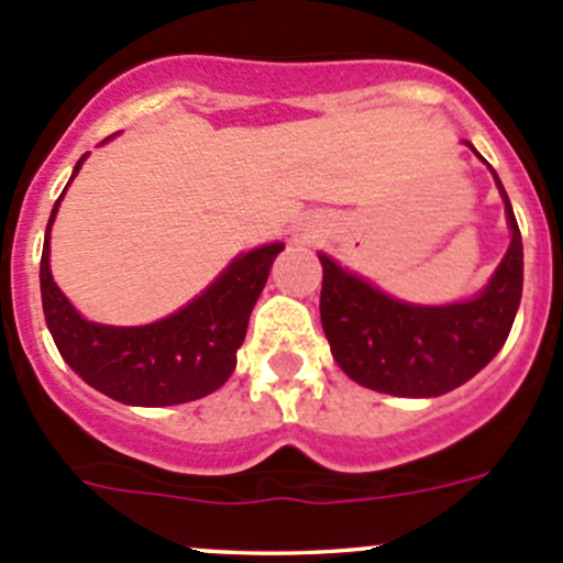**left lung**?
<instances>
[{
	"label": "left lung",
	"instance_id": "8db88e82",
	"mask_svg": "<svg viewBox=\"0 0 563 563\" xmlns=\"http://www.w3.org/2000/svg\"><path fill=\"white\" fill-rule=\"evenodd\" d=\"M496 176V172H493ZM512 245L485 291L471 302L417 308L318 255L323 266L321 327L332 356L356 384L400 397H435L482 371L509 338L523 294V242L507 190Z\"/></svg>",
	"mask_w": 563,
	"mask_h": 563
}]
</instances>
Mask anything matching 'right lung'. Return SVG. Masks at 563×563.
Here are the masks:
<instances>
[{"mask_svg":"<svg viewBox=\"0 0 563 563\" xmlns=\"http://www.w3.org/2000/svg\"><path fill=\"white\" fill-rule=\"evenodd\" d=\"M59 201L45 229L40 291L45 323L62 360L89 387L128 406H176L223 387L236 367V349L245 340L272 261L283 250L280 242L231 261L229 269L179 313L146 327H103L78 316L51 277L48 231Z\"/></svg>","mask_w":563,"mask_h":563,"instance_id":"right-lung-1","label":"right lung"}]
</instances>
